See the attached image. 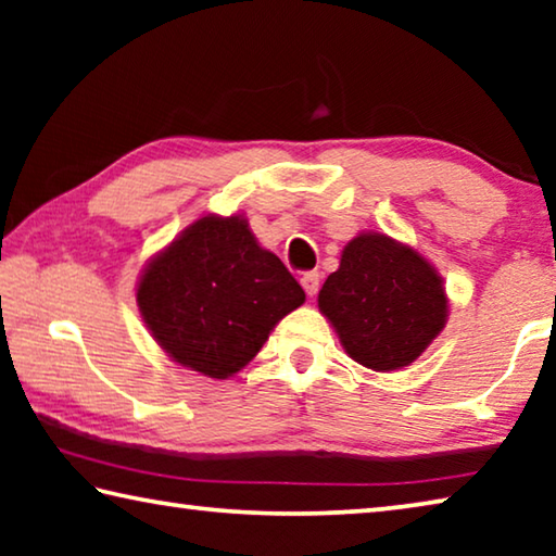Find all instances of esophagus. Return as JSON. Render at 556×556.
<instances>
[{
    "label": "esophagus",
    "mask_w": 556,
    "mask_h": 556,
    "mask_svg": "<svg viewBox=\"0 0 556 556\" xmlns=\"http://www.w3.org/2000/svg\"><path fill=\"white\" fill-rule=\"evenodd\" d=\"M301 287H304V291L308 296H314L316 291H318V287H321V275H318V271L314 269V271H306L304 277H301Z\"/></svg>",
    "instance_id": "esophagus-1"
}]
</instances>
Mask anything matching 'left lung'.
<instances>
[{
    "mask_svg": "<svg viewBox=\"0 0 556 556\" xmlns=\"http://www.w3.org/2000/svg\"><path fill=\"white\" fill-rule=\"evenodd\" d=\"M318 308L345 353L378 372L417 361L448 316L437 269L380 232H361L345 244L341 267L318 291Z\"/></svg>",
    "mask_w": 556,
    "mask_h": 556,
    "instance_id": "8db88e82",
    "label": "left lung"
}]
</instances>
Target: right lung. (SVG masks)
I'll use <instances>...</instances> for the list:
<instances>
[{"label": "right lung", "instance_id": "1", "mask_svg": "<svg viewBox=\"0 0 556 556\" xmlns=\"http://www.w3.org/2000/svg\"><path fill=\"white\" fill-rule=\"evenodd\" d=\"M304 289L242 215H205L149 262L137 306L174 363L215 380L242 370Z\"/></svg>", "mask_w": 556, "mask_h": 556}]
</instances>
